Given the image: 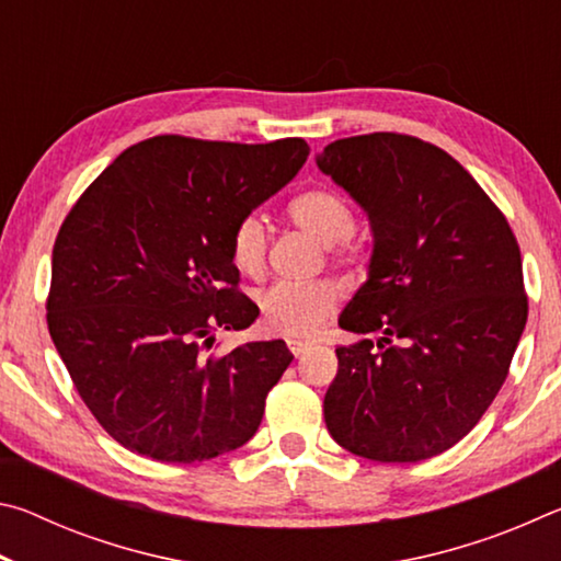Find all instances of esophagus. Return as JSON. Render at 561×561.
Instances as JSON below:
<instances>
[{
    "label": "esophagus",
    "instance_id": "1",
    "mask_svg": "<svg viewBox=\"0 0 561 561\" xmlns=\"http://www.w3.org/2000/svg\"><path fill=\"white\" fill-rule=\"evenodd\" d=\"M287 344H289V351H291V354L294 356H301L304 354V351H307L311 344H309V341H299V339H289L287 341Z\"/></svg>",
    "mask_w": 561,
    "mask_h": 561
}]
</instances>
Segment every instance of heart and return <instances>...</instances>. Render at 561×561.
<instances>
[{
    "mask_svg": "<svg viewBox=\"0 0 561 561\" xmlns=\"http://www.w3.org/2000/svg\"><path fill=\"white\" fill-rule=\"evenodd\" d=\"M289 220L321 244H341L354 232L356 220L346 197L331 187L301 190L287 205ZM339 260L351 262L354 252L341 247ZM230 257L242 274L260 277L267 260V230L257 215H244L230 234ZM339 294L327 282L289 284L277 282L260 291L257 307L272 334L309 336L336 311Z\"/></svg>",
    "mask_w": 561,
    "mask_h": 561,
    "instance_id": "b5f03b06",
    "label": "heart"
}]
</instances>
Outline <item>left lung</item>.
<instances>
[{"label": "left lung", "mask_w": 561, "mask_h": 561, "mask_svg": "<svg viewBox=\"0 0 561 561\" xmlns=\"http://www.w3.org/2000/svg\"><path fill=\"white\" fill-rule=\"evenodd\" d=\"M368 213V279L339 327L324 421L341 448L417 462L468 435L505 383L527 294L515 232L458 160L403 133L329 144L317 158Z\"/></svg>", "instance_id": "1"}]
</instances>
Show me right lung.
<instances>
[{"mask_svg": "<svg viewBox=\"0 0 561 561\" xmlns=\"http://www.w3.org/2000/svg\"><path fill=\"white\" fill-rule=\"evenodd\" d=\"M301 138L156 136L83 190L51 254L46 324L93 417L130 453L201 462L257 433L291 364L282 339L217 354L260 309L237 289L234 225L299 173Z\"/></svg>", "mask_w": 561, "mask_h": 561, "instance_id": "obj_1", "label": "right lung"}]
</instances>
